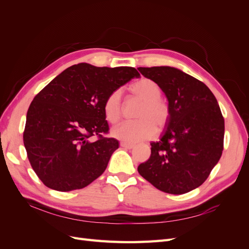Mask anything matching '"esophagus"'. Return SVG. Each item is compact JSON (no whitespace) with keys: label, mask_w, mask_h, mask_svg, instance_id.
<instances>
[{"label":"esophagus","mask_w":249,"mask_h":249,"mask_svg":"<svg viewBox=\"0 0 249 249\" xmlns=\"http://www.w3.org/2000/svg\"><path fill=\"white\" fill-rule=\"evenodd\" d=\"M120 146L126 149H132L134 147V144H131V143H126V142H120Z\"/></svg>","instance_id":"esophagus-1"}]
</instances>
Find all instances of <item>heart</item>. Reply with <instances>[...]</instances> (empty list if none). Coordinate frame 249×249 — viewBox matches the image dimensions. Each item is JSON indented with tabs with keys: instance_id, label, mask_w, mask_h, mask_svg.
Instances as JSON below:
<instances>
[{
	"instance_id": "obj_1",
	"label": "heart",
	"mask_w": 249,
	"mask_h": 249,
	"mask_svg": "<svg viewBox=\"0 0 249 249\" xmlns=\"http://www.w3.org/2000/svg\"><path fill=\"white\" fill-rule=\"evenodd\" d=\"M129 91L135 99L141 102L136 111L137 120L124 123L112 130V136L127 143H138L153 138L156 127L163 130L169 122L170 109L163 101L162 88L152 79L141 78L130 85ZM105 118L112 124H117L123 117V106L120 92L112 91L104 102Z\"/></svg>"
}]
</instances>
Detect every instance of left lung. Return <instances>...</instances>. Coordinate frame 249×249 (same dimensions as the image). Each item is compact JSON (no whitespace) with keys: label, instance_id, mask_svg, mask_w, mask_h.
I'll return each mask as SVG.
<instances>
[{"label":"left lung","instance_id":"left-lung-1","mask_svg":"<svg viewBox=\"0 0 249 249\" xmlns=\"http://www.w3.org/2000/svg\"><path fill=\"white\" fill-rule=\"evenodd\" d=\"M159 84L168 100L169 122L149 159L138 166L140 176L157 189L184 194L199 187L223 150L224 118L206 84L170 66L138 67Z\"/></svg>","mask_w":249,"mask_h":249}]
</instances>
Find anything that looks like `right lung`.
<instances>
[{"instance_id": "right-lung-1", "label": "right lung", "mask_w": 249, "mask_h": 249, "mask_svg": "<svg viewBox=\"0 0 249 249\" xmlns=\"http://www.w3.org/2000/svg\"><path fill=\"white\" fill-rule=\"evenodd\" d=\"M135 77L140 73L134 67L79 63L35 95L22 137L29 162L44 185L66 192L82 189L102 176L119 145L116 139L104 136L109 132L104 102Z\"/></svg>"}]
</instances>
